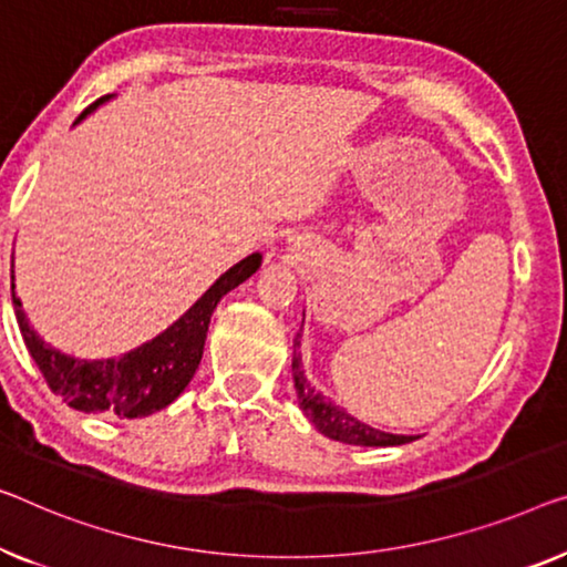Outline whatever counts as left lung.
Returning <instances> with one entry per match:
<instances>
[{
  "mask_svg": "<svg viewBox=\"0 0 567 567\" xmlns=\"http://www.w3.org/2000/svg\"><path fill=\"white\" fill-rule=\"evenodd\" d=\"M298 349H300V333L295 336L292 341L295 392H298L302 415L316 425L318 433L331 437V441L349 443V445H402V443L415 441V435H392V433H384V430L371 427L367 422L351 417L343 408H338L336 402L328 400L323 392H318L316 386L308 382L306 371H302Z\"/></svg>",
  "mask_w": 567,
  "mask_h": 567,
  "instance_id": "1",
  "label": "left lung"
}]
</instances>
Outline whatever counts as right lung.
<instances>
[{"label":"right lung","mask_w":567,"mask_h":567,"mask_svg":"<svg viewBox=\"0 0 567 567\" xmlns=\"http://www.w3.org/2000/svg\"><path fill=\"white\" fill-rule=\"evenodd\" d=\"M109 96L99 99L89 109H83L79 120L94 112L99 104H104ZM261 265V255H249L239 265L218 277V280L200 295L185 316H181L167 331L159 333L152 341L142 343L140 349L124 353L120 359H101L86 361L73 359L68 353L55 351L42 338L32 331L24 316L22 302L14 295V275H12V306L17 316V326L28 346L30 357L35 359L40 374L45 377L50 390L63 396L68 408L81 412H101V415L116 417H147L152 412L163 410L196 374L206 346V333L210 316L218 306V300L244 280H249Z\"/></svg>","instance_id":"right-lung-1"}]
</instances>
